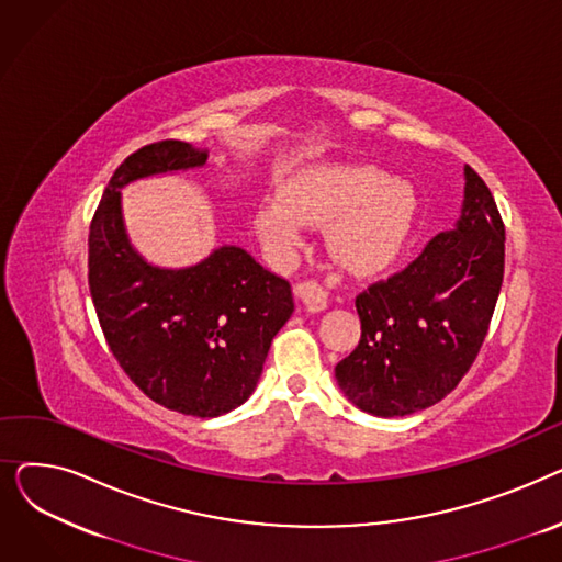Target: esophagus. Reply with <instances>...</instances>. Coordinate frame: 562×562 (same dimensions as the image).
<instances>
[{
	"label": "esophagus",
	"instance_id": "34e87169",
	"mask_svg": "<svg viewBox=\"0 0 562 562\" xmlns=\"http://www.w3.org/2000/svg\"><path fill=\"white\" fill-rule=\"evenodd\" d=\"M296 296L305 305L307 312H323L328 307V291L323 289L318 282L307 280L296 286Z\"/></svg>",
	"mask_w": 562,
	"mask_h": 562
}]
</instances>
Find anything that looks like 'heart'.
I'll use <instances>...</instances> for the list:
<instances>
[{"label": "heart", "instance_id": "obj_1", "mask_svg": "<svg viewBox=\"0 0 562 562\" xmlns=\"http://www.w3.org/2000/svg\"><path fill=\"white\" fill-rule=\"evenodd\" d=\"M419 214L415 187L371 166L318 164L289 175L280 198L255 206V232L276 261L303 244V225L326 227L333 259L352 273H378L398 259Z\"/></svg>", "mask_w": 562, "mask_h": 562}]
</instances>
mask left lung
Masks as SVG:
<instances>
[{"label":"left lung","mask_w":562,"mask_h":562,"mask_svg":"<svg viewBox=\"0 0 562 562\" xmlns=\"http://www.w3.org/2000/svg\"><path fill=\"white\" fill-rule=\"evenodd\" d=\"M504 241L490 189L464 166L456 225L405 271L356 299L362 337L335 367L352 405L373 417H405L456 390L487 335L504 282Z\"/></svg>","instance_id":"8db88e82"}]
</instances>
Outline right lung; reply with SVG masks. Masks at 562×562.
<instances>
[{
    "mask_svg": "<svg viewBox=\"0 0 562 562\" xmlns=\"http://www.w3.org/2000/svg\"><path fill=\"white\" fill-rule=\"evenodd\" d=\"M210 153L161 140L130 155L102 193L88 236V286L117 364L155 403L212 419L250 398L273 337L293 314L291 284L239 246L168 269L132 244L123 189L204 168Z\"/></svg>",
    "mask_w": 562,
    "mask_h": 562,
    "instance_id": "obj_1",
    "label": "right lung"
}]
</instances>
